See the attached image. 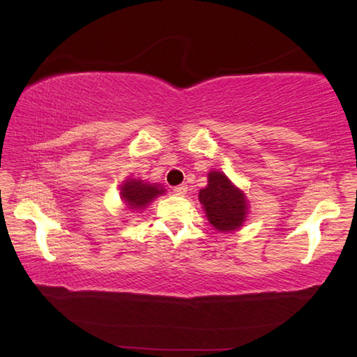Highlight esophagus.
<instances>
[{
  "label": "esophagus",
  "mask_w": 357,
  "mask_h": 357,
  "mask_svg": "<svg viewBox=\"0 0 357 357\" xmlns=\"http://www.w3.org/2000/svg\"><path fill=\"white\" fill-rule=\"evenodd\" d=\"M185 192H187V185H176V187H173V193L174 195H179V197H184L185 195Z\"/></svg>",
  "instance_id": "1"
}]
</instances>
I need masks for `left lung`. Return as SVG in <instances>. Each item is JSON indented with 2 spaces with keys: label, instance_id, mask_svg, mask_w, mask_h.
Segmentation results:
<instances>
[{
  "label": "left lung",
  "instance_id": "8db88e82",
  "mask_svg": "<svg viewBox=\"0 0 357 357\" xmlns=\"http://www.w3.org/2000/svg\"><path fill=\"white\" fill-rule=\"evenodd\" d=\"M211 225L219 231H234L245 222L249 204L244 192L222 172H209L208 185L198 193Z\"/></svg>",
  "mask_w": 357,
  "mask_h": 357
}]
</instances>
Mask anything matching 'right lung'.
<instances>
[{
	"instance_id": "add662e5",
	"label": "right lung",
	"mask_w": 357,
	"mask_h": 357,
	"mask_svg": "<svg viewBox=\"0 0 357 357\" xmlns=\"http://www.w3.org/2000/svg\"><path fill=\"white\" fill-rule=\"evenodd\" d=\"M165 189H162L159 184L143 183L142 179H126L121 185V198H123L126 206L132 211L144 209L154 200L155 197L164 195Z\"/></svg>"
}]
</instances>
